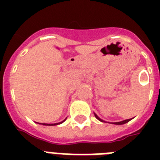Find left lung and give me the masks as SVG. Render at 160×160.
<instances>
[{"label": "left lung", "instance_id": "left-lung-1", "mask_svg": "<svg viewBox=\"0 0 160 160\" xmlns=\"http://www.w3.org/2000/svg\"><path fill=\"white\" fill-rule=\"evenodd\" d=\"M94 115H95V117H96V118H98V120H100V121H102V119H100V118H98V117L97 115H96L95 114H94ZM130 120H131V119H126V120H123V121H121V122H114V123H113V124H117V125H122V124L127 123V122H129Z\"/></svg>", "mask_w": 160, "mask_h": 160}]
</instances>
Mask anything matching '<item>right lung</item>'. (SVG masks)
<instances>
[{"mask_svg":"<svg viewBox=\"0 0 160 160\" xmlns=\"http://www.w3.org/2000/svg\"><path fill=\"white\" fill-rule=\"evenodd\" d=\"M65 120H66V119H65ZM65 120H64V121H65ZM64 121H62V122H58V123H54V124H47V123H41V124H42V125H46V126H54V125H58V124H61L62 122H64Z\"/></svg>","mask_w":160,"mask_h":160,"instance_id":"1","label":"right lung"}]
</instances>
